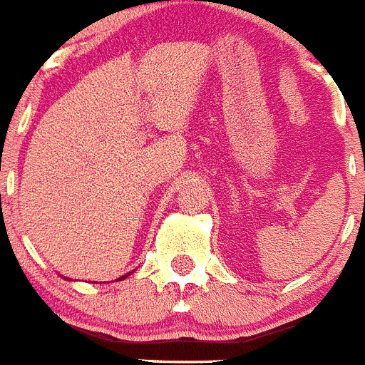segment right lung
Wrapping results in <instances>:
<instances>
[{"label":"right lung","instance_id":"right-lung-1","mask_svg":"<svg viewBox=\"0 0 365 365\" xmlns=\"http://www.w3.org/2000/svg\"><path fill=\"white\" fill-rule=\"evenodd\" d=\"M125 277H127V276H121V277H118V281H121V279H125Z\"/></svg>","mask_w":365,"mask_h":365}]
</instances>
